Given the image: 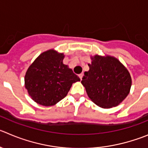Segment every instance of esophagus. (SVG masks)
Listing matches in <instances>:
<instances>
[{
    "mask_svg": "<svg viewBox=\"0 0 148 148\" xmlns=\"http://www.w3.org/2000/svg\"><path fill=\"white\" fill-rule=\"evenodd\" d=\"M83 75H84L83 73H81V74H80V75H79V78H80V79L82 80V78H83Z\"/></svg>",
    "mask_w": 148,
    "mask_h": 148,
    "instance_id": "1",
    "label": "esophagus"
}]
</instances>
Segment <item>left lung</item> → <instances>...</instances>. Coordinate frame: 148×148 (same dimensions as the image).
Returning <instances> with one entry per match:
<instances>
[{
    "label": "left lung",
    "instance_id": "left-lung-1",
    "mask_svg": "<svg viewBox=\"0 0 148 148\" xmlns=\"http://www.w3.org/2000/svg\"><path fill=\"white\" fill-rule=\"evenodd\" d=\"M89 70L81 84L94 103L103 108L116 106L130 92L131 77L124 65L112 56H91Z\"/></svg>",
    "mask_w": 148,
    "mask_h": 148
}]
</instances>
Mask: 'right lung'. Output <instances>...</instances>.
Segmentation results:
<instances>
[{"label": "right lung", "mask_w": 148, "mask_h": 148, "mask_svg": "<svg viewBox=\"0 0 148 148\" xmlns=\"http://www.w3.org/2000/svg\"><path fill=\"white\" fill-rule=\"evenodd\" d=\"M63 53L50 49L42 53L30 65L25 75V87L36 103L56 105L67 95L80 78L68 65L64 64Z\"/></svg>", "instance_id": "right-lung-1"}]
</instances>
